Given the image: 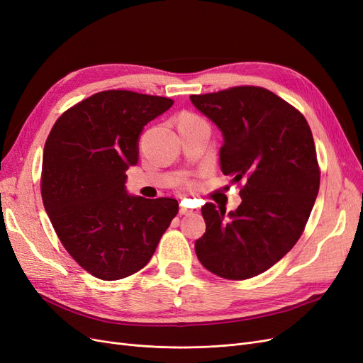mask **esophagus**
I'll return each instance as SVG.
<instances>
[{"instance_id":"obj_1","label":"esophagus","mask_w":363,"mask_h":363,"mask_svg":"<svg viewBox=\"0 0 363 363\" xmlns=\"http://www.w3.org/2000/svg\"><path fill=\"white\" fill-rule=\"evenodd\" d=\"M179 212H180V215H191V213H194V211H192V208H189V207H186L183 201H182V204H180V208H179Z\"/></svg>"}]
</instances>
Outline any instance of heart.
I'll return each instance as SVG.
<instances>
[{
	"label": "heart",
	"instance_id": "obj_1",
	"mask_svg": "<svg viewBox=\"0 0 363 363\" xmlns=\"http://www.w3.org/2000/svg\"><path fill=\"white\" fill-rule=\"evenodd\" d=\"M189 119H195V118H192L191 115H183L182 116V121H189ZM182 121H180V123H182Z\"/></svg>",
	"mask_w": 363,
	"mask_h": 363
}]
</instances>
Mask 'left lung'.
Masks as SVG:
<instances>
[{"instance_id":"8db88e82","label":"left lung","mask_w":363,"mask_h":363,"mask_svg":"<svg viewBox=\"0 0 363 363\" xmlns=\"http://www.w3.org/2000/svg\"><path fill=\"white\" fill-rule=\"evenodd\" d=\"M219 128V164L245 184L236 211L206 203V233L195 240L201 265L228 280L269 269L300 239L320 191L313 136L304 116L263 87L191 95Z\"/></svg>"}]
</instances>
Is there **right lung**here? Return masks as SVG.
Segmentation results:
<instances>
[{
    "label": "right lung",
    "mask_w": 363,
    "mask_h": 363,
    "mask_svg": "<svg viewBox=\"0 0 363 363\" xmlns=\"http://www.w3.org/2000/svg\"><path fill=\"white\" fill-rule=\"evenodd\" d=\"M174 104L130 91L98 92L65 112L42 160V201L63 247L92 276L119 280L144 268L179 212L174 199L130 195L144 127Z\"/></svg>",
    "instance_id": "obj_1"
}]
</instances>
